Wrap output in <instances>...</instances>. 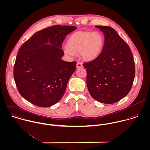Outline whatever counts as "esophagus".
Masks as SVG:
<instances>
[{
    "mask_svg": "<svg viewBox=\"0 0 150 150\" xmlns=\"http://www.w3.org/2000/svg\"><path fill=\"white\" fill-rule=\"evenodd\" d=\"M76 66H77V69L81 68V67H83V64H82L81 63H80V62H77Z\"/></svg>",
    "mask_w": 150,
    "mask_h": 150,
    "instance_id": "obj_1",
    "label": "esophagus"
}]
</instances>
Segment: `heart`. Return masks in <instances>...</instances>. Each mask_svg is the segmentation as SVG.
I'll list each match as a JSON object with an SVG mask.
<instances>
[{
  "label": "heart",
  "mask_w": 150,
  "mask_h": 150,
  "mask_svg": "<svg viewBox=\"0 0 150 150\" xmlns=\"http://www.w3.org/2000/svg\"><path fill=\"white\" fill-rule=\"evenodd\" d=\"M103 43V38L98 32L77 31L69 37L67 46H65L63 50L69 56L73 57L80 53L83 60L91 61L100 55Z\"/></svg>",
  "instance_id": "heart-1"
}]
</instances>
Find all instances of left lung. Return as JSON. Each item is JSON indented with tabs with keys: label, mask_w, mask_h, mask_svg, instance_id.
<instances>
[{
	"label": "left lung",
	"mask_w": 150,
	"mask_h": 150,
	"mask_svg": "<svg viewBox=\"0 0 150 150\" xmlns=\"http://www.w3.org/2000/svg\"><path fill=\"white\" fill-rule=\"evenodd\" d=\"M103 33L102 52L94 60L83 64L87 69V86L91 96L103 103H113L126 96L135 76L132 52L112 28L96 25Z\"/></svg>",
	"instance_id": "1"
}]
</instances>
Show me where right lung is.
Here are the masks:
<instances>
[{
  "instance_id": "1",
  "label": "right lung",
  "mask_w": 150,
  "mask_h": 150,
  "mask_svg": "<svg viewBox=\"0 0 150 150\" xmlns=\"http://www.w3.org/2000/svg\"><path fill=\"white\" fill-rule=\"evenodd\" d=\"M77 28L56 25L35 33L18 51L14 79L20 95L31 103L48 107L63 96L76 62L62 60V43Z\"/></svg>"
}]
</instances>
